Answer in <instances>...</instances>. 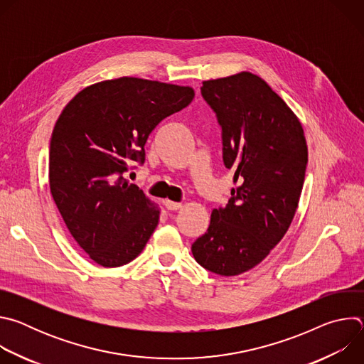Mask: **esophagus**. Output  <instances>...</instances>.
Here are the masks:
<instances>
[{"label":"esophagus","mask_w":364,"mask_h":364,"mask_svg":"<svg viewBox=\"0 0 364 364\" xmlns=\"http://www.w3.org/2000/svg\"><path fill=\"white\" fill-rule=\"evenodd\" d=\"M164 204H166V207H167L168 210H180L181 207H183L181 203H176V201H171V200H166Z\"/></svg>","instance_id":"34e87169"}]
</instances>
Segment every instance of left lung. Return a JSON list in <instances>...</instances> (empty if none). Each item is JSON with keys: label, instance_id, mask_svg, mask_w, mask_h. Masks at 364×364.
I'll return each instance as SVG.
<instances>
[{"label": "left lung", "instance_id": "left-lung-1", "mask_svg": "<svg viewBox=\"0 0 364 364\" xmlns=\"http://www.w3.org/2000/svg\"><path fill=\"white\" fill-rule=\"evenodd\" d=\"M201 95L222 127L223 163L235 171L226 207L213 209L193 245L196 261L240 275L271 253L298 207L308 163L302 125L271 86L250 72L204 80Z\"/></svg>", "mask_w": 364, "mask_h": 364}]
</instances>
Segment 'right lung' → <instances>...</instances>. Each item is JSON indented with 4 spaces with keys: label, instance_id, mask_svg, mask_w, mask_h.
<instances>
[{
    "label": "right lung",
    "instance_id": "right-lung-1",
    "mask_svg": "<svg viewBox=\"0 0 364 364\" xmlns=\"http://www.w3.org/2000/svg\"><path fill=\"white\" fill-rule=\"evenodd\" d=\"M193 97L190 86L124 76L85 87L62 111L50 141V191L70 235L97 265L134 261L157 228L159 205L125 174L134 161H145L152 129Z\"/></svg>",
    "mask_w": 364,
    "mask_h": 364
}]
</instances>
